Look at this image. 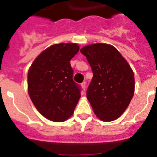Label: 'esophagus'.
<instances>
[{"instance_id": "34e87169", "label": "esophagus", "mask_w": 157, "mask_h": 157, "mask_svg": "<svg viewBox=\"0 0 157 157\" xmlns=\"http://www.w3.org/2000/svg\"><path fill=\"white\" fill-rule=\"evenodd\" d=\"M81 87H82L83 90L85 91V89H86V82H85V81H84V82L81 83Z\"/></svg>"}]
</instances>
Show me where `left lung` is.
<instances>
[{
  "mask_svg": "<svg viewBox=\"0 0 157 157\" xmlns=\"http://www.w3.org/2000/svg\"><path fill=\"white\" fill-rule=\"evenodd\" d=\"M93 76L87 98L95 114L103 121L117 119L129 105L135 89L134 74L119 51L107 44H93L81 49Z\"/></svg>",
  "mask_w": 157,
  "mask_h": 157,
  "instance_id": "left-lung-1",
  "label": "left lung"
}]
</instances>
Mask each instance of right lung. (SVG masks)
Returning a JSON list of instances; mask_svg holds the SVG:
<instances>
[{"label": "right lung", "mask_w": 157, "mask_h": 157, "mask_svg": "<svg viewBox=\"0 0 157 157\" xmlns=\"http://www.w3.org/2000/svg\"><path fill=\"white\" fill-rule=\"evenodd\" d=\"M78 51L79 46L74 43L53 44L36 57L28 72L31 101L50 121H66L81 97V86L73 81L70 64Z\"/></svg>", "instance_id": "add662e5"}]
</instances>
